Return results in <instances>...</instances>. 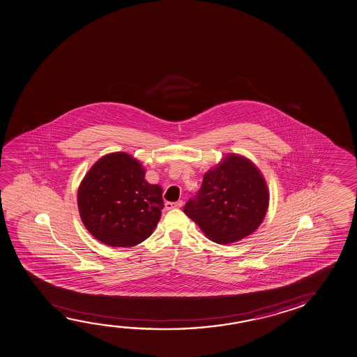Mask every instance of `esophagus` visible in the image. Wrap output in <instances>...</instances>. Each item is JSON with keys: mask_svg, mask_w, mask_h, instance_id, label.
Returning <instances> with one entry per match:
<instances>
[{"mask_svg": "<svg viewBox=\"0 0 357 357\" xmlns=\"http://www.w3.org/2000/svg\"><path fill=\"white\" fill-rule=\"evenodd\" d=\"M183 206V202L181 200H179V202H176V203H170V202H168V203H165V208L167 210H172V208H179Z\"/></svg>", "mask_w": 357, "mask_h": 357, "instance_id": "34e87169", "label": "esophagus"}]
</instances>
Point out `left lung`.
I'll return each mask as SVG.
<instances>
[{
    "label": "left lung",
    "mask_w": 357,
    "mask_h": 357,
    "mask_svg": "<svg viewBox=\"0 0 357 357\" xmlns=\"http://www.w3.org/2000/svg\"><path fill=\"white\" fill-rule=\"evenodd\" d=\"M268 203V188L257 167L240 154H229L204 174L198 194L183 210L208 240L225 245L257 230Z\"/></svg>",
    "instance_id": "left-lung-1"
}]
</instances>
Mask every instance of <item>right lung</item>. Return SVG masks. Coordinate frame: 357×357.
Instances as JSON below:
<instances>
[{
	"instance_id": "add662e5",
	"label": "right lung",
	"mask_w": 357,
	"mask_h": 357,
	"mask_svg": "<svg viewBox=\"0 0 357 357\" xmlns=\"http://www.w3.org/2000/svg\"><path fill=\"white\" fill-rule=\"evenodd\" d=\"M146 170L125 152L100 158L77 190L82 224L111 247H132L149 238L160 219L163 189L144 179Z\"/></svg>"
}]
</instances>
